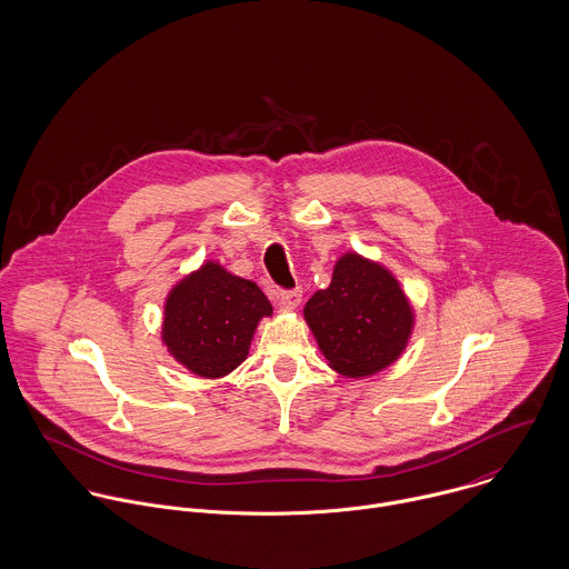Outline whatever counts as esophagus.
Listing matches in <instances>:
<instances>
[{
  "label": "esophagus",
  "instance_id": "34e87169",
  "mask_svg": "<svg viewBox=\"0 0 569 569\" xmlns=\"http://www.w3.org/2000/svg\"><path fill=\"white\" fill-rule=\"evenodd\" d=\"M302 302V291L300 289H287V291H280L278 293V305L287 311H293L298 309Z\"/></svg>",
  "mask_w": 569,
  "mask_h": 569
}]
</instances>
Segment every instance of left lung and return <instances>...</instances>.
Masks as SVG:
<instances>
[{
  "instance_id": "8db88e82",
  "label": "left lung",
  "mask_w": 569,
  "mask_h": 569,
  "mask_svg": "<svg viewBox=\"0 0 569 569\" xmlns=\"http://www.w3.org/2000/svg\"><path fill=\"white\" fill-rule=\"evenodd\" d=\"M305 320L328 366L348 379H363L403 355L413 309L383 264L348 251L335 262L330 284L307 302Z\"/></svg>"
}]
</instances>
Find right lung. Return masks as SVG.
Here are the masks:
<instances>
[{
    "label": "right lung",
    "instance_id": "obj_1",
    "mask_svg": "<svg viewBox=\"0 0 569 569\" xmlns=\"http://www.w3.org/2000/svg\"><path fill=\"white\" fill-rule=\"evenodd\" d=\"M271 313L256 282L208 260L170 289L162 341L190 372L221 379L243 363L256 326Z\"/></svg>",
    "mask_w": 569,
    "mask_h": 569
}]
</instances>
